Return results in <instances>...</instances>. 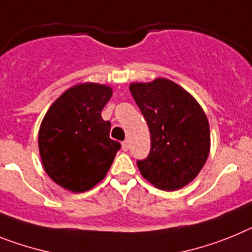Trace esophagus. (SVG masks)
<instances>
[{"label": "esophagus", "mask_w": 252, "mask_h": 252, "mask_svg": "<svg viewBox=\"0 0 252 252\" xmlns=\"http://www.w3.org/2000/svg\"><path fill=\"white\" fill-rule=\"evenodd\" d=\"M128 148H129V144H128V142H126V141H124L123 143H122V150H123V151H128Z\"/></svg>", "instance_id": "obj_1"}]
</instances>
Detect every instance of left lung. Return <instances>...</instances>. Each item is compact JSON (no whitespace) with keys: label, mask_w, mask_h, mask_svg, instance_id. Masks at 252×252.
<instances>
[{"label":"left lung","mask_w":252,"mask_h":252,"mask_svg":"<svg viewBox=\"0 0 252 252\" xmlns=\"http://www.w3.org/2000/svg\"><path fill=\"white\" fill-rule=\"evenodd\" d=\"M135 104L147 122L151 151L137 162L153 187L174 191L191 183L211 151L207 115L187 90L167 78L129 85Z\"/></svg>","instance_id":"1"}]
</instances>
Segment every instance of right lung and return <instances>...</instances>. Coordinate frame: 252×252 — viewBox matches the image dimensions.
Instances as JSON below:
<instances>
[{
    "instance_id": "obj_1",
    "label": "right lung",
    "mask_w": 252,
    "mask_h": 252,
    "mask_svg": "<svg viewBox=\"0 0 252 252\" xmlns=\"http://www.w3.org/2000/svg\"><path fill=\"white\" fill-rule=\"evenodd\" d=\"M113 95L106 85L71 87L50 105L39 128L41 163L52 180L72 192L93 189L106 176L120 143L109 137L101 111Z\"/></svg>"
}]
</instances>
